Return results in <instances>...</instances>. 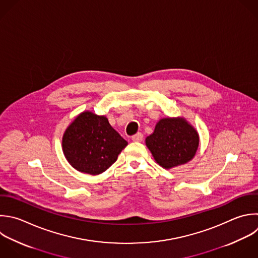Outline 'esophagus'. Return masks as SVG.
<instances>
[{
    "label": "esophagus",
    "mask_w": 258,
    "mask_h": 258,
    "mask_svg": "<svg viewBox=\"0 0 258 258\" xmlns=\"http://www.w3.org/2000/svg\"><path fill=\"white\" fill-rule=\"evenodd\" d=\"M143 140V135L141 133H137L132 136V141L134 142H141Z\"/></svg>",
    "instance_id": "1"
}]
</instances>
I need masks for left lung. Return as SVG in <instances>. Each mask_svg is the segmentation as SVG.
<instances>
[{"label": "left lung", "mask_w": 258, "mask_h": 258, "mask_svg": "<svg viewBox=\"0 0 258 258\" xmlns=\"http://www.w3.org/2000/svg\"><path fill=\"white\" fill-rule=\"evenodd\" d=\"M199 142L198 131L183 117L160 119L153 133L145 139L154 160L165 169L190 161Z\"/></svg>", "instance_id": "obj_1"}]
</instances>
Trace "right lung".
Returning a JSON list of instances; mask_svg holds the SVG:
<instances>
[{
	"mask_svg": "<svg viewBox=\"0 0 258 258\" xmlns=\"http://www.w3.org/2000/svg\"><path fill=\"white\" fill-rule=\"evenodd\" d=\"M127 144L106 116L90 111L78 115L62 136L67 160L77 170L92 175L107 170Z\"/></svg>",
	"mask_w": 258,
	"mask_h": 258,
	"instance_id": "right-lung-1",
	"label": "right lung"
}]
</instances>
